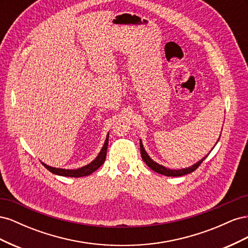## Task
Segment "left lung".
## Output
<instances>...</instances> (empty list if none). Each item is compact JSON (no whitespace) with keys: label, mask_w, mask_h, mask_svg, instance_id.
I'll list each match as a JSON object with an SVG mask.
<instances>
[{"label":"left lung","mask_w":248,"mask_h":248,"mask_svg":"<svg viewBox=\"0 0 248 248\" xmlns=\"http://www.w3.org/2000/svg\"><path fill=\"white\" fill-rule=\"evenodd\" d=\"M219 139H220V136H219ZM219 139L217 140L216 144H217V142H218ZM216 144H215V146H216ZM213 148H214V147H213ZM140 149L141 158H142V160H144V161L146 162L147 166H148L150 169H151V170H153L154 171L158 172V174H161V175H164V176H168V177H180V176H184V175H187V174H190V172H192L193 170H196L199 168L200 164H201L202 161H204V160L206 159V157L209 155V154H207V155L204 157V158H202V159L199 160L198 162L192 164V166L189 167V168L179 169V170H171V169H168V168H166V167H163L162 164H159V163H157L156 161H154V160L151 158V157H150V156L148 155V153L146 152V150H145V148H144V145H142V142H141L140 140Z\"/></svg>","instance_id":"1"}]
</instances>
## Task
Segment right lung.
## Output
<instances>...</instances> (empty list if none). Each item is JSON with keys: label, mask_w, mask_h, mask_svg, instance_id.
<instances>
[{"label": "right lung", "mask_w": 248, "mask_h": 248, "mask_svg": "<svg viewBox=\"0 0 248 248\" xmlns=\"http://www.w3.org/2000/svg\"><path fill=\"white\" fill-rule=\"evenodd\" d=\"M108 133L107 136L106 141H104L103 147L101 148L100 152L98 153V155L96 156V158L94 160H92L90 163H88L87 166H84L81 168L76 169V170H66V169H59V168H54L47 166L46 163H44L41 161V163L43 164L46 169H47L50 172L58 176H64V177H74V178H79V177H85L88 176L90 174H92L96 170H98V168H100L103 162L106 161V157H107V150H108Z\"/></svg>", "instance_id": "add662e5"}]
</instances>
